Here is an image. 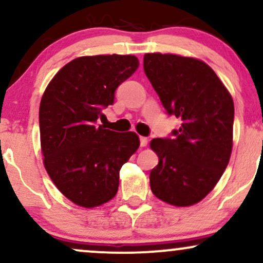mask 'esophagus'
Here are the masks:
<instances>
[{"label":"esophagus","instance_id":"esophagus-1","mask_svg":"<svg viewBox=\"0 0 263 263\" xmlns=\"http://www.w3.org/2000/svg\"><path fill=\"white\" fill-rule=\"evenodd\" d=\"M147 143H148V138L147 137H140V144H141V147H146L147 146Z\"/></svg>","mask_w":263,"mask_h":263}]
</instances>
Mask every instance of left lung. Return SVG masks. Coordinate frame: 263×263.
Here are the masks:
<instances>
[{"label":"left lung","instance_id":"8db88e82","mask_svg":"<svg viewBox=\"0 0 263 263\" xmlns=\"http://www.w3.org/2000/svg\"><path fill=\"white\" fill-rule=\"evenodd\" d=\"M143 69L167 114L182 120L170 137L151 141L159 159L151 171V189L176 206L197 204L214 189L230 161L234 101L201 60L148 53Z\"/></svg>","mask_w":263,"mask_h":263}]
</instances>
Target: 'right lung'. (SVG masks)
<instances>
[{
  "instance_id": "add662e5",
  "label": "right lung",
  "mask_w": 263,
  "mask_h": 263,
  "mask_svg": "<svg viewBox=\"0 0 263 263\" xmlns=\"http://www.w3.org/2000/svg\"><path fill=\"white\" fill-rule=\"evenodd\" d=\"M138 64L135 55L80 57L63 66L45 89L39 106L44 167L74 204L93 208L111 200L120 170L140 147L135 132L98 125Z\"/></svg>"
}]
</instances>
